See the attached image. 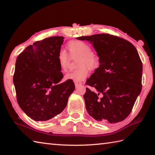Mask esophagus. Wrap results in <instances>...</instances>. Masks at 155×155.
Returning a JSON list of instances; mask_svg holds the SVG:
<instances>
[{
	"label": "esophagus",
	"mask_w": 155,
	"mask_h": 155,
	"mask_svg": "<svg viewBox=\"0 0 155 155\" xmlns=\"http://www.w3.org/2000/svg\"><path fill=\"white\" fill-rule=\"evenodd\" d=\"M82 84V83H77V82H75V87L76 88H78Z\"/></svg>",
	"instance_id": "34e87169"
}]
</instances>
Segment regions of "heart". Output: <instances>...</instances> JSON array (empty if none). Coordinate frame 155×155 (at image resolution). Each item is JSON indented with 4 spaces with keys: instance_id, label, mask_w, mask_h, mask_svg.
<instances>
[{
    "instance_id": "heart-1",
    "label": "heart",
    "mask_w": 155,
    "mask_h": 155,
    "mask_svg": "<svg viewBox=\"0 0 155 155\" xmlns=\"http://www.w3.org/2000/svg\"><path fill=\"white\" fill-rule=\"evenodd\" d=\"M67 48L68 55L72 59L77 58L76 61V67L77 68L66 74L65 80H71L77 83L83 81L88 74V68L90 70H95L99 66V58L92 52L91 46L87 42L72 41L68 42ZM57 59L61 71L65 72L70 61L67 53L64 51H61L58 52Z\"/></svg>"
}]
</instances>
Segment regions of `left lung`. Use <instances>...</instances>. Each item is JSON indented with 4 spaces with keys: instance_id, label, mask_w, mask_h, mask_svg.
Masks as SVG:
<instances>
[{
    "instance_id": "1",
    "label": "left lung",
    "mask_w": 155,
    "mask_h": 155,
    "mask_svg": "<svg viewBox=\"0 0 155 155\" xmlns=\"http://www.w3.org/2000/svg\"><path fill=\"white\" fill-rule=\"evenodd\" d=\"M77 38L90 41L100 61L99 67L86 82L98 91L86 88L84 98L88 113L103 124L123 121L130 113L142 88L143 64L136 48L109 34Z\"/></svg>"
}]
</instances>
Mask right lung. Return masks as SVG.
<instances>
[{
    "label": "right lung",
    "mask_w": 155,
    "mask_h": 155,
    "mask_svg": "<svg viewBox=\"0 0 155 155\" xmlns=\"http://www.w3.org/2000/svg\"><path fill=\"white\" fill-rule=\"evenodd\" d=\"M63 37H52L29 45L16 61L13 76L16 99L21 109L36 121L48 120L67 107L74 90L71 80L63 78L57 57Z\"/></svg>",
    "instance_id": "obj_1"
}]
</instances>
